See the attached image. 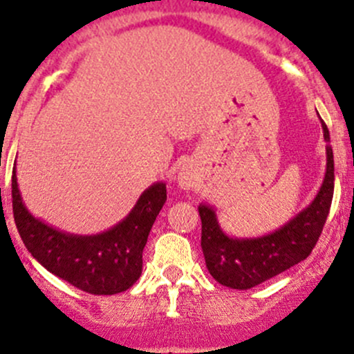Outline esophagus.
Here are the masks:
<instances>
[{
	"mask_svg": "<svg viewBox=\"0 0 354 354\" xmlns=\"http://www.w3.org/2000/svg\"><path fill=\"white\" fill-rule=\"evenodd\" d=\"M178 181H180V187H181V188H190V187H194V178H192V174L187 173V171H183V173H180V176H178Z\"/></svg>",
	"mask_w": 354,
	"mask_h": 354,
	"instance_id": "obj_1",
	"label": "esophagus"
}]
</instances>
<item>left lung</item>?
<instances>
[{
	"label": "left lung",
	"instance_id": "1",
	"mask_svg": "<svg viewBox=\"0 0 354 354\" xmlns=\"http://www.w3.org/2000/svg\"><path fill=\"white\" fill-rule=\"evenodd\" d=\"M322 127L325 141H330L325 122ZM333 180V151L326 145V173L318 196L281 229L262 237H229L218 225L213 207L201 204V246L211 276L223 286L248 290L306 260L318 243L328 216Z\"/></svg>",
	"mask_w": 354,
	"mask_h": 354
}]
</instances>
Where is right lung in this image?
<instances>
[{
    "label": "right lung",
    "mask_w": 354,
    "mask_h": 354,
    "mask_svg": "<svg viewBox=\"0 0 354 354\" xmlns=\"http://www.w3.org/2000/svg\"><path fill=\"white\" fill-rule=\"evenodd\" d=\"M166 199V183H153L120 223L95 236H75L32 216L22 203L15 167L12 174L13 218L29 253L52 274L92 295H115L140 279L145 244Z\"/></svg>",
    "instance_id": "right-lung-1"
}]
</instances>
